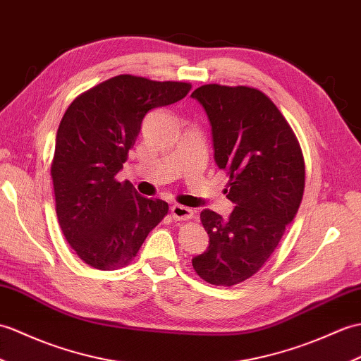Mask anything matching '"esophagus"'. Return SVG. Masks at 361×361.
I'll return each mask as SVG.
<instances>
[{
    "mask_svg": "<svg viewBox=\"0 0 361 361\" xmlns=\"http://www.w3.org/2000/svg\"><path fill=\"white\" fill-rule=\"evenodd\" d=\"M171 212H172V216L173 220H189L194 216V211H192L190 207H186V206H181V204H173L171 207Z\"/></svg>",
    "mask_w": 361,
    "mask_h": 361,
    "instance_id": "34e87169",
    "label": "esophagus"
}]
</instances>
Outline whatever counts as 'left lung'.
Here are the masks:
<instances>
[{
    "label": "left lung",
    "instance_id": "1",
    "mask_svg": "<svg viewBox=\"0 0 361 361\" xmlns=\"http://www.w3.org/2000/svg\"><path fill=\"white\" fill-rule=\"evenodd\" d=\"M212 128L214 158L228 172L235 207L228 219L204 209L209 247L192 258L204 281L232 286L259 271L298 212L305 161L281 112L263 92L206 85L192 92Z\"/></svg>",
    "mask_w": 361,
    "mask_h": 361
}]
</instances>
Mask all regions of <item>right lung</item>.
Listing matches in <instances>:
<instances>
[{"mask_svg": "<svg viewBox=\"0 0 361 361\" xmlns=\"http://www.w3.org/2000/svg\"><path fill=\"white\" fill-rule=\"evenodd\" d=\"M189 82L118 75L85 92L67 109L56 132L52 180L56 216L67 243L86 264L123 267L169 211L118 183L149 111L180 102Z\"/></svg>", "mask_w": 361, "mask_h": 361, "instance_id": "right-lung-1", "label": "right lung"}]
</instances>
